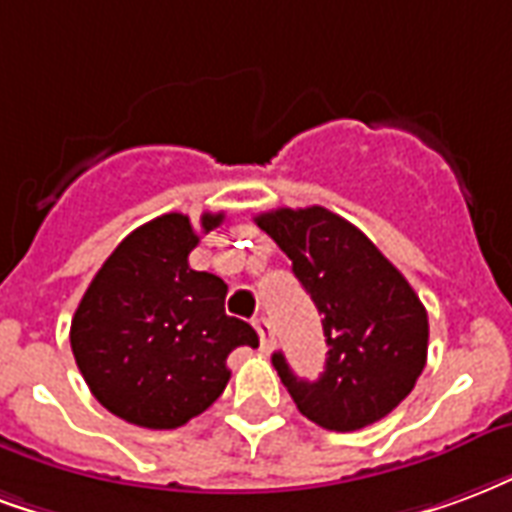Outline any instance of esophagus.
<instances>
[{"instance_id":"esophagus-1","label":"esophagus","mask_w":512,"mask_h":512,"mask_svg":"<svg viewBox=\"0 0 512 512\" xmlns=\"http://www.w3.org/2000/svg\"><path fill=\"white\" fill-rule=\"evenodd\" d=\"M255 331L257 336H260V347H263V350H271V344H274V328H271V323H268L266 317H257Z\"/></svg>"}]
</instances>
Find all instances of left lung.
Returning <instances> with one entry per match:
<instances>
[{
	"mask_svg": "<svg viewBox=\"0 0 512 512\" xmlns=\"http://www.w3.org/2000/svg\"><path fill=\"white\" fill-rule=\"evenodd\" d=\"M255 222L293 260V274L323 314L328 358L317 380L295 377L282 352L271 358L295 407L331 431L382 420L426 366V306L399 268L328 208H276Z\"/></svg>",
	"mask_w": 512,
	"mask_h": 512,
	"instance_id": "obj_1",
	"label": "left lung"
}]
</instances>
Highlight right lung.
Instances as JSON below:
<instances>
[{
	"mask_svg": "<svg viewBox=\"0 0 512 512\" xmlns=\"http://www.w3.org/2000/svg\"><path fill=\"white\" fill-rule=\"evenodd\" d=\"M225 214H203L200 230ZM200 236L184 214H162L124 238L86 287L70 344L94 399L143 429H179L222 396L236 347L255 328L225 314L227 285L189 268Z\"/></svg>",
	"mask_w": 512,
	"mask_h": 512,
	"instance_id": "1",
	"label": "right lung"
}]
</instances>
